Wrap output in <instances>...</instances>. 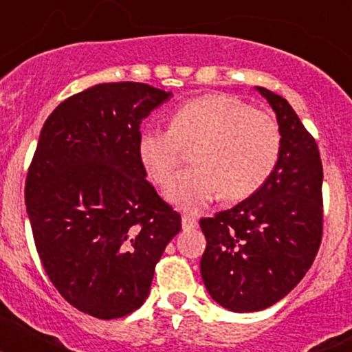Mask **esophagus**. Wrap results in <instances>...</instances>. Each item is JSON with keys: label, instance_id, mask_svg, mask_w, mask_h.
Returning a JSON list of instances; mask_svg holds the SVG:
<instances>
[{"label": "esophagus", "instance_id": "34e87169", "mask_svg": "<svg viewBox=\"0 0 352 352\" xmlns=\"http://www.w3.org/2000/svg\"><path fill=\"white\" fill-rule=\"evenodd\" d=\"M182 226H183V229H192V227L197 226V219H195L194 214H183Z\"/></svg>", "mask_w": 352, "mask_h": 352}]
</instances>
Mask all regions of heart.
<instances>
[{"instance_id":"heart-1","label":"heart","mask_w":352,"mask_h":352,"mask_svg":"<svg viewBox=\"0 0 352 352\" xmlns=\"http://www.w3.org/2000/svg\"><path fill=\"white\" fill-rule=\"evenodd\" d=\"M280 129L272 114L234 96L211 93L179 105L169 129L139 133L138 157L157 185H167L182 157L194 147L195 166L170 182L166 199L185 211H199L222 194L239 201L257 192L280 155Z\"/></svg>"}]
</instances>
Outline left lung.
<instances>
[{"label": "left lung", "instance_id": "obj_1", "mask_svg": "<svg viewBox=\"0 0 352 352\" xmlns=\"http://www.w3.org/2000/svg\"><path fill=\"white\" fill-rule=\"evenodd\" d=\"M276 116L280 155L259 190L201 219V275L223 309L264 310L287 296L312 266L322 234V164L314 138L285 98L256 86Z\"/></svg>", "mask_w": 352, "mask_h": 352}]
</instances>
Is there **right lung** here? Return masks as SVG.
Wrapping results in <instances>:
<instances>
[{
	"instance_id": "add662e5",
	"label": "right lung",
	"mask_w": 352,
	"mask_h": 352,
	"mask_svg": "<svg viewBox=\"0 0 352 352\" xmlns=\"http://www.w3.org/2000/svg\"><path fill=\"white\" fill-rule=\"evenodd\" d=\"M170 91L104 82L45 120L26 179V211L43 270L61 296L98 319L146 301L155 266L182 231L138 157L141 123Z\"/></svg>"
}]
</instances>
